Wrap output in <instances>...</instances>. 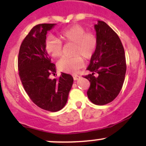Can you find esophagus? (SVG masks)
Segmentation results:
<instances>
[{"instance_id":"esophagus-1","label":"esophagus","mask_w":146,"mask_h":146,"mask_svg":"<svg viewBox=\"0 0 146 146\" xmlns=\"http://www.w3.org/2000/svg\"><path fill=\"white\" fill-rule=\"evenodd\" d=\"M73 80H78V79L80 78V76H79V75H73Z\"/></svg>"}]
</instances>
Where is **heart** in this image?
I'll return each mask as SVG.
<instances>
[{"instance_id":"obj_1","label":"heart","mask_w":146,"mask_h":146,"mask_svg":"<svg viewBox=\"0 0 146 146\" xmlns=\"http://www.w3.org/2000/svg\"><path fill=\"white\" fill-rule=\"evenodd\" d=\"M62 42L73 44V58H62L58 61L57 66L60 71L75 73L82 66L83 60L89 59L96 49L97 39L92 33H86L82 26L74 25L66 28L60 33V40L53 36H48L44 42V49L48 55L54 58L62 54Z\"/></svg>"}]
</instances>
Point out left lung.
Masks as SVG:
<instances>
[{
    "label": "left lung",
    "instance_id": "left-lung-1",
    "mask_svg": "<svg viewBox=\"0 0 146 146\" xmlns=\"http://www.w3.org/2000/svg\"><path fill=\"white\" fill-rule=\"evenodd\" d=\"M94 27L97 46L87 68L92 73L84 78L90 83L87 91L90 102L104 105L117 98L123 86L126 71L125 52L119 36L106 23L98 21ZM96 73L98 77L94 75Z\"/></svg>",
    "mask_w": 146,
    "mask_h": 146
}]
</instances>
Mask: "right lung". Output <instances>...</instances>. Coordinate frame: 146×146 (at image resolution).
Returning a JSON list of instances; mask_svg holds the SVG:
<instances>
[{"label": "right lung", "mask_w": 146, "mask_h": 146, "mask_svg": "<svg viewBox=\"0 0 146 146\" xmlns=\"http://www.w3.org/2000/svg\"><path fill=\"white\" fill-rule=\"evenodd\" d=\"M56 24L33 27L23 41L18 53V66L25 91L42 109L56 112L64 108L71 89L73 78L61 73L59 80L49 78L56 73V65L44 49L46 33Z\"/></svg>", "instance_id": "add662e5"}]
</instances>
